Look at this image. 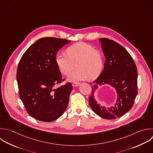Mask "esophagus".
I'll list each match as a JSON object with an SVG mask.
<instances>
[{"label": "esophagus", "mask_w": 153, "mask_h": 153, "mask_svg": "<svg viewBox=\"0 0 153 153\" xmlns=\"http://www.w3.org/2000/svg\"><path fill=\"white\" fill-rule=\"evenodd\" d=\"M79 84H80V83L78 82H74L72 83V86H73V87H77V86H78Z\"/></svg>", "instance_id": "esophagus-1"}]
</instances>
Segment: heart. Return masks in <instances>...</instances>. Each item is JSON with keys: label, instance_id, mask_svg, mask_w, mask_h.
I'll return each instance as SVG.
<instances>
[{"label": "heart", "instance_id": "1", "mask_svg": "<svg viewBox=\"0 0 153 153\" xmlns=\"http://www.w3.org/2000/svg\"><path fill=\"white\" fill-rule=\"evenodd\" d=\"M66 53H60L56 56V63L62 74L68 75L74 69H77L68 77L71 81L94 78L101 72L104 63L102 53L85 42H77L68 47Z\"/></svg>", "mask_w": 153, "mask_h": 153}]
</instances>
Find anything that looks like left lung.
<instances>
[{"label":"left lung","mask_w":153,"mask_h":153,"mask_svg":"<svg viewBox=\"0 0 153 153\" xmlns=\"http://www.w3.org/2000/svg\"><path fill=\"white\" fill-rule=\"evenodd\" d=\"M99 41L106 61L103 71L93 81L95 84L88 102L97 115L112 120L123 116L133 106L137 93V71L133 58L123 46L108 38H100ZM105 83L114 86L118 94L115 106L109 108L97 104L94 96L98 86Z\"/></svg>","instance_id":"8db88e82"}]
</instances>
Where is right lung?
<instances>
[{
  "mask_svg": "<svg viewBox=\"0 0 153 153\" xmlns=\"http://www.w3.org/2000/svg\"><path fill=\"white\" fill-rule=\"evenodd\" d=\"M70 41L54 37L39 39L23 54L17 68L19 95L27 113L36 120L53 121L65 112L72 90L56 63L57 51Z\"/></svg>",
  "mask_w": 153,
  "mask_h": 153,
  "instance_id": "right-lung-1",
  "label": "right lung"
}]
</instances>
